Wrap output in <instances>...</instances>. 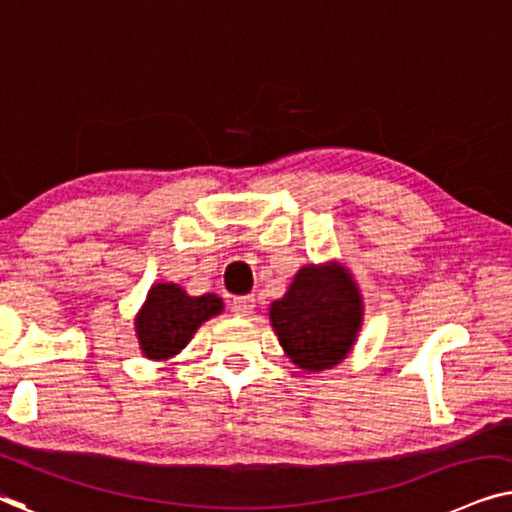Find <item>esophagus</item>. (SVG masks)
<instances>
[{
  "label": "esophagus",
  "mask_w": 512,
  "mask_h": 512,
  "mask_svg": "<svg viewBox=\"0 0 512 512\" xmlns=\"http://www.w3.org/2000/svg\"><path fill=\"white\" fill-rule=\"evenodd\" d=\"M231 311L236 313V316H250L252 311H255V297L252 295H243V297H234V302H231Z\"/></svg>",
  "instance_id": "34e87169"
}]
</instances>
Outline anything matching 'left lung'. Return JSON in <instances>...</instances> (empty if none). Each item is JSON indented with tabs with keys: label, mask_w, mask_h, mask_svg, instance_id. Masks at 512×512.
Instances as JSON below:
<instances>
[{
	"label": "left lung",
	"mask_w": 512,
	"mask_h": 512,
	"mask_svg": "<svg viewBox=\"0 0 512 512\" xmlns=\"http://www.w3.org/2000/svg\"><path fill=\"white\" fill-rule=\"evenodd\" d=\"M269 316L292 363L318 372L351 351L363 302L351 276L330 267H304L285 297L271 304Z\"/></svg>",
	"instance_id": "8db88e82"
}]
</instances>
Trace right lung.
<instances>
[{
	"mask_svg": "<svg viewBox=\"0 0 512 512\" xmlns=\"http://www.w3.org/2000/svg\"><path fill=\"white\" fill-rule=\"evenodd\" d=\"M222 311V299L215 295L189 297L173 283H159L149 290L147 304L135 318V330L147 358L163 360L185 349L201 323Z\"/></svg>",
	"mask_w": 512,
	"mask_h": 512,
	"instance_id": "1",
	"label": "right lung"
}]
</instances>
